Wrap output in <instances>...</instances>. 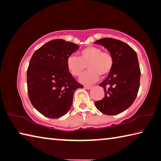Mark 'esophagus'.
I'll use <instances>...</instances> for the list:
<instances>
[{
	"mask_svg": "<svg viewBox=\"0 0 161 161\" xmlns=\"http://www.w3.org/2000/svg\"><path fill=\"white\" fill-rule=\"evenodd\" d=\"M84 88L86 89H90L92 88V86H84Z\"/></svg>",
	"mask_w": 161,
	"mask_h": 161,
	"instance_id": "obj_1",
	"label": "esophagus"
}]
</instances>
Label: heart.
Masks as SVG:
<instances>
[{
  "label": "heart",
  "instance_id": "1",
  "mask_svg": "<svg viewBox=\"0 0 161 161\" xmlns=\"http://www.w3.org/2000/svg\"><path fill=\"white\" fill-rule=\"evenodd\" d=\"M114 60L110 53L103 51L97 46H87L80 52V57L71 55L66 60L67 68L75 77L80 76L86 69L89 70L80 77L83 84H91L98 80L100 76L105 77L110 74L113 67Z\"/></svg>",
  "mask_w": 161,
  "mask_h": 161
}]
</instances>
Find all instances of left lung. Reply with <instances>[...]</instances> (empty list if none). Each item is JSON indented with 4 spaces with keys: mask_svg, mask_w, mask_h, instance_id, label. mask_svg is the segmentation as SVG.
<instances>
[{
    "mask_svg": "<svg viewBox=\"0 0 161 161\" xmlns=\"http://www.w3.org/2000/svg\"><path fill=\"white\" fill-rule=\"evenodd\" d=\"M95 43L107 48L114 60L112 70L99 84L104 89V98L96 101L95 106L106 115H118L131 106L138 93L141 71L137 55L127 43L112 38Z\"/></svg>",
    "mask_w": 161,
    "mask_h": 161,
    "instance_id": "obj_1",
    "label": "left lung"
}]
</instances>
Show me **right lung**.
<instances>
[{
	"instance_id": "right-lung-1",
	"label": "right lung",
	"mask_w": 161,
	"mask_h": 161,
	"mask_svg": "<svg viewBox=\"0 0 161 161\" xmlns=\"http://www.w3.org/2000/svg\"><path fill=\"white\" fill-rule=\"evenodd\" d=\"M79 46L63 39H54L34 53L27 72L30 100L40 113L49 118L62 117L72 104L73 94L83 86L67 68L66 60Z\"/></svg>"
}]
</instances>
